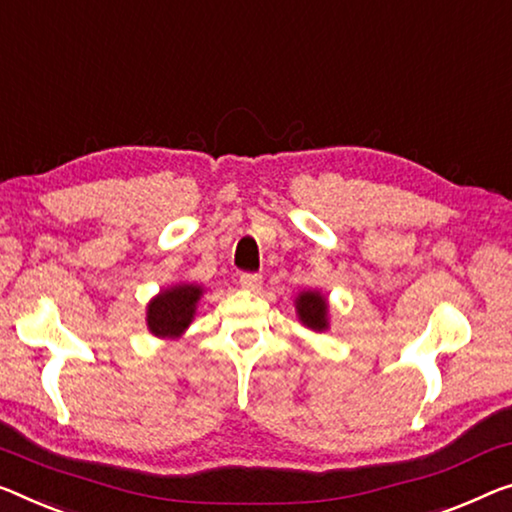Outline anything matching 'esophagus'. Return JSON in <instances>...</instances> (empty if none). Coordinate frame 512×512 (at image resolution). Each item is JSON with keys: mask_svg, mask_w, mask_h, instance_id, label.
Segmentation results:
<instances>
[{"mask_svg": "<svg viewBox=\"0 0 512 512\" xmlns=\"http://www.w3.org/2000/svg\"><path fill=\"white\" fill-rule=\"evenodd\" d=\"M239 282L243 289H248V292H259V289H262V276H259V273H243Z\"/></svg>", "mask_w": 512, "mask_h": 512, "instance_id": "obj_1", "label": "esophagus"}]
</instances>
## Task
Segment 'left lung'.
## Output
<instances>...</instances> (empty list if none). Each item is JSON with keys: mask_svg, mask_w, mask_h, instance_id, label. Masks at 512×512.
<instances>
[{"mask_svg": "<svg viewBox=\"0 0 512 512\" xmlns=\"http://www.w3.org/2000/svg\"><path fill=\"white\" fill-rule=\"evenodd\" d=\"M294 308L296 317H299V322L305 329L315 333H324L331 329L329 296L322 289H301L294 299Z\"/></svg>", "mask_w": 512, "mask_h": 512, "instance_id": "1", "label": "left lung"}]
</instances>
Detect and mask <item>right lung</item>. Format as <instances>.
<instances>
[{"instance_id": "add662e5", "label": "right lung", "mask_w": 512, "mask_h": 512, "mask_svg": "<svg viewBox=\"0 0 512 512\" xmlns=\"http://www.w3.org/2000/svg\"><path fill=\"white\" fill-rule=\"evenodd\" d=\"M204 296V285L179 280L163 287L147 303V329L154 338L179 340L193 324L197 303Z\"/></svg>"}]
</instances>
